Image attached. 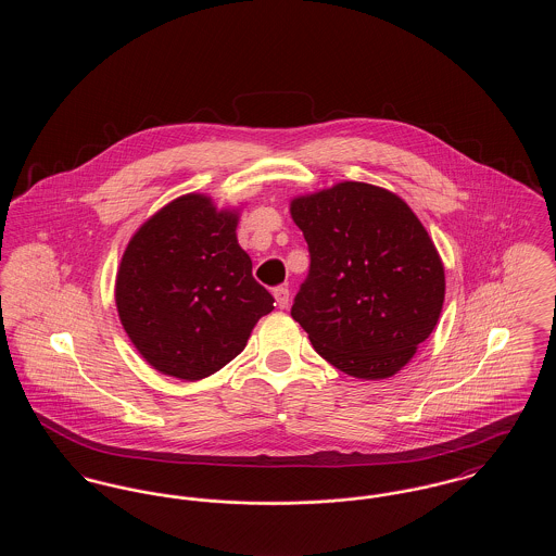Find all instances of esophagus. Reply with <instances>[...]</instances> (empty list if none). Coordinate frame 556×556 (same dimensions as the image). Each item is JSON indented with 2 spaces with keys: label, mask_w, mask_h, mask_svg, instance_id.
Segmentation results:
<instances>
[{
  "label": "esophagus",
  "mask_w": 556,
  "mask_h": 556,
  "mask_svg": "<svg viewBox=\"0 0 556 556\" xmlns=\"http://www.w3.org/2000/svg\"><path fill=\"white\" fill-rule=\"evenodd\" d=\"M273 293H275L277 306H279V308H288V304H290V290L283 288V286H279V288H275Z\"/></svg>",
  "instance_id": "obj_1"
}]
</instances>
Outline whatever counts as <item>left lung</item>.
<instances>
[{
  "instance_id": "1",
  "label": "left lung",
  "mask_w": 556,
  "mask_h": 556,
  "mask_svg": "<svg viewBox=\"0 0 556 556\" xmlns=\"http://www.w3.org/2000/svg\"><path fill=\"white\" fill-rule=\"evenodd\" d=\"M311 266L291 317L336 369L386 379L433 331L444 266L421 220L381 187L345 181L291 202Z\"/></svg>"
}]
</instances>
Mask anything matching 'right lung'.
<instances>
[{"instance_id": "add662e5", "label": "right lung", "mask_w": 556, "mask_h": 556, "mask_svg": "<svg viewBox=\"0 0 556 556\" xmlns=\"http://www.w3.org/2000/svg\"><path fill=\"white\" fill-rule=\"evenodd\" d=\"M238 216L189 193L132 236L116 277L118 317L160 372L204 379L231 363L275 298L252 277Z\"/></svg>"}]
</instances>
